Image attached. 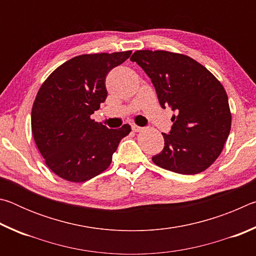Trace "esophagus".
I'll return each instance as SVG.
<instances>
[{
  "label": "esophagus",
  "instance_id": "obj_1",
  "mask_svg": "<svg viewBox=\"0 0 256 256\" xmlns=\"http://www.w3.org/2000/svg\"><path fill=\"white\" fill-rule=\"evenodd\" d=\"M132 130H133L134 132H141L144 128H140V126H138V125H136V124H132Z\"/></svg>",
  "mask_w": 256,
  "mask_h": 256
}]
</instances>
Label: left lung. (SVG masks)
Returning a JSON list of instances; mask_svg holds the SVG:
<instances>
[{"instance_id":"8db88e82","label":"left lung","mask_w":256,"mask_h":256,"mask_svg":"<svg viewBox=\"0 0 256 256\" xmlns=\"http://www.w3.org/2000/svg\"><path fill=\"white\" fill-rule=\"evenodd\" d=\"M152 81L162 108L176 112L164 150L152 162L183 175L198 174L219 157L232 128L226 90L196 60L167 50H136L131 56Z\"/></svg>"}]
</instances>
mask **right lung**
Segmentation results:
<instances>
[{"mask_svg": "<svg viewBox=\"0 0 256 256\" xmlns=\"http://www.w3.org/2000/svg\"><path fill=\"white\" fill-rule=\"evenodd\" d=\"M131 54L76 56L55 68L38 90L32 110L34 140L60 178L82 183L106 170L120 140L131 132L128 124L112 130L90 118L107 97L108 72Z\"/></svg>", "mask_w": 256, "mask_h": 256, "instance_id": "obj_1", "label": "right lung"}]
</instances>
